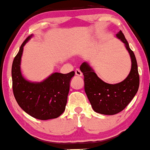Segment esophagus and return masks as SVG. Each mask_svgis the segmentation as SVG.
Segmentation results:
<instances>
[{"instance_id": "1", "label": "esophagus", "mask_w": 150, "mask_h": 150, "mask_svg": "<svg viewBox=\"0 0 150 150\" xmlns=\"http://www.w3.org/2000/svg\"><path fill=\"white\" fill-rule=\"evenodd\" d=\"M75 75H77V76H82V73H81L80 70L79 69H76L75 70Z\"/></svg>"}]
</instances>
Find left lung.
<instances>
[{"label": "left lung", "instance_id": "left-lung-1", "mask_svg": "<svg viewBox=\"0 0 150 150\" xmlns=\"http://www.w3.org/2000/svg\"><path fill=\"white\" fill-rule=\"evenodd\" d=\"M116 37L125 44L132 59V69L127 77L118 84H110L100 79L88 63L80 66L84 75V91L93 109L104 115H114L122 111L132 101L139 87V74L135 54L131 50L122 31Z\"/></svg>", "mask_w": 150, "mask_h": 150}]
</instances>
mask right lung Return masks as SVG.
Listing matches in <instances>:
<instances>
[{
	"label": "right lung",
	"mask_w": 150,
	"mask_h": 150,
	"mask_svg": "<svg viewBox=\"0 0 150 150\" xmlns=\"http://www.w3.org/2000/svg\"><path fill=\"white\" fill-rule=\"evenodd\" d=\"M27 37L21 45L12 66L13 93L25 112L39 120L57 118L65 111L70 81L75 75L54 73L40 83L30 82L21 73V59L23 46L31 38Z\"/></svg>",
	"instance_id": "obj_1"
}]
</instances>
